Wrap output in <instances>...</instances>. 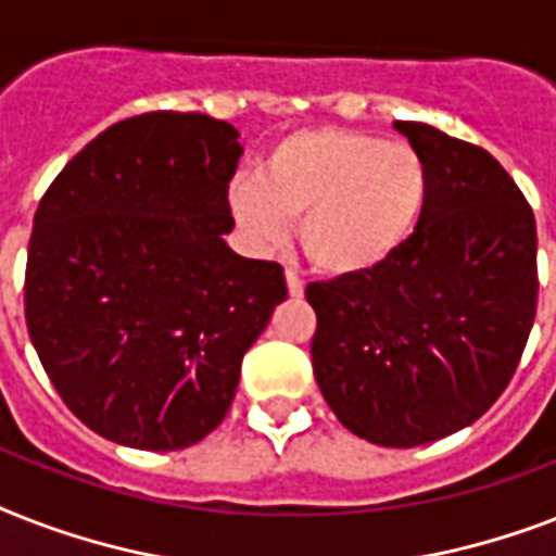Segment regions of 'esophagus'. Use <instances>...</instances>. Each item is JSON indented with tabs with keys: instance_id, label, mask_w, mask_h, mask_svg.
I'll return each instance as SVG.
<instances>
[{
	"instance_id": "34e87169",
	"label": "esophagus",
	"mask_w": 556,
	"mask_h": 556,
	"mask_svg": "<svg viewBox=\"0 0 556 556\" xmlns=\"http://www.w3.org/2000/svg\"><path fill=\"white\" fill-rule=\"evenodd\" d=\"M286 282H288V294H291V296H296V300H300V296L305 294V282L300 277H296L294 270H288Z\"/></svg>"
}]
</instances>
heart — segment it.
Segmentation results:
<instances>
[{
    "label": "heart",
    "mask_w": 556,
    "mask_h": 556,
    "mask_svg": "<svg viewBox=\"0 0 556 556\" xmlns=\"http://www.w3.org/2000/svg\"><path fill=\"white\" fill-rule=\"evenodd\" d=\"M432 169L421 150L380 135L314 126L282 135L260 176L227 187V207L256 248H277L300 222V244L329 277L387 265L421 227Z\"/></svg>",
    "instance_id": "b5f03b06"
}]
</instances>
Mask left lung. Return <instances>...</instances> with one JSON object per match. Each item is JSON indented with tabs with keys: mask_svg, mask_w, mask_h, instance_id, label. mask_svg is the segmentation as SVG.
I'll use <instances>...</instances> for the list:
<instances>
[{
	"mask_svg": "<svg viewBox=\"0 0 556 556\" xmlns=\"http://www.w3.org/2000/svg\"><path fill=\"white\" fill-rule=\"evenodd\" d=\"M432 169L421 227L364 277L312 282L314 378L340 424L380 447L470 427L505 392L536 314V222L482 147L395 121Z\"/></svg>",
	"mask_w": 556,
	"mask_h": 556,
	"instance_id": "obj_1",
	"label": "left lung"
}]
</instances>
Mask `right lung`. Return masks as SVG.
<instances>
[{"label": "right lung", "instance_id": "right-lung-1", "mask_svg": "<svg viewBox=\"0 0 556 556\" xmlns=\"http://www.w3.org/2000/svg\"><path fill=\"white\" fill-rule=\"evenodd\" d=\"M239 155L225 121L147 112L86 143L39 201L30 343L65 406L115 444L185 450L216 430L288 296L277 262L222 239Z\"/></svg>", "mask_w": 556, "mask_h": 556}]
</instances>
